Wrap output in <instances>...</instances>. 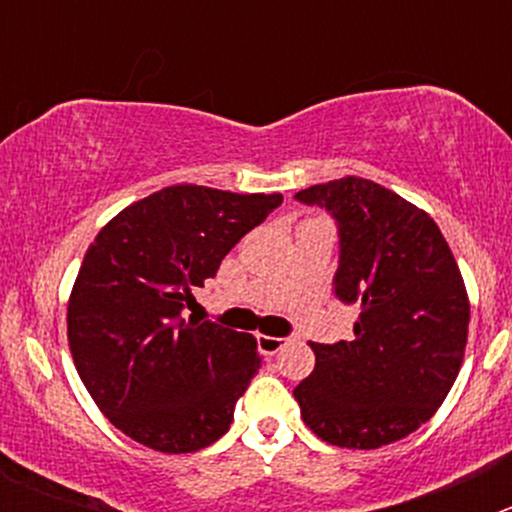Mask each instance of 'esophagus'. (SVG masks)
Returning <instances> with one entry per match:
<instances>
[{"label": "esophagus", "instance_id": "obj_1", "mask_svg": "<svg viewBox=\"0 0 512 512\" xmlns=\"http://www.w3.org/2000/svg\"><path fill=\"white\" fill-rule=\"evenodd\" d=\"M282 346H287V338H277V336H259V348L261 354L274 356L282 351Z\"/></svg>", "mask_w": 512, "mask_h": 512}]
</instances>
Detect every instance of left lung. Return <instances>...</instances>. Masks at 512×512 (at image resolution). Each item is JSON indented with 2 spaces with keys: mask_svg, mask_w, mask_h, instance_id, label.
<instances>
[{
  "mask_svg": "<svg viewBox=\"0 0 512 512\" xmlns=\"http://www.w3.org/2000/svg\"><path fill=\"white\" fill-rule=\"evenodd\" d=\"M336 217L333 295L359 305L354 338L310 343L315 369L295 387L305 425L341 449H379L441 408L464 361L469 297L433 217L361 176L295 194Z\"/></svg>",
  "mask_w": 512,
  "mask_h": 512,
  "instance_id": "left-lung-1",
  "label": "left lung"
}]
</instances>
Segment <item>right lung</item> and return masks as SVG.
Masks as SVG:
<instances>
[{
    "instance_id": "obj_1",
    "label": "right lung",
    "mask_w": 512,
    "mask_h": 512,
    "mask_svg": "<svg viewBox=\"0 0 512 512\" xmlns=\"http://www.w3.org/2000/svg\"><path fill=\"white\" fill-rule=\"evenodd\" d=\"M282 194L174 184L117 212L81 261L69 348L81 382L117 431L164 454L223 436L261 366L251 333L184 320L192 287L215 277Z\"/></svg>"
}]
</instances>
